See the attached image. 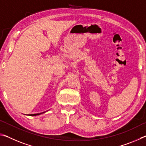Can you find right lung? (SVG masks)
<instances>
[{"instance_id":"1","label":"right lung","mask_w":146,"mask_h":146,"mask_svg":"<svg viewBox=\"0 0 146 146\" xmlns=\"http://www.w3.org/2000/svg\"><path fill=\"white\" fill-rule=\"evenodd\" d=\"M44 113V112H43ZM42 113H37V114H31V115H29L30 116H36V115H40V114H42Z\"/></svg>"}]
</instances>
